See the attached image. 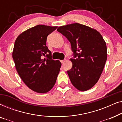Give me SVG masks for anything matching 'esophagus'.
I'll use <instances>...</instances> for the list:
<instances>
[{
	"instance_id": "1",
	"label": "esophagus",
	"mask_w": 122,
	"mask_h": 122,
	"mask_svg": "<svg viewBox=\"0 0 122 122\" xmlns=\"http://www.w3.org/2000/svg\"><path fill=\"white\" fill-rule=\"evenodd\" d=\"M64 61H65V60H61V62L63 64V63H64Z\"/></svg>"
}]
</instances>
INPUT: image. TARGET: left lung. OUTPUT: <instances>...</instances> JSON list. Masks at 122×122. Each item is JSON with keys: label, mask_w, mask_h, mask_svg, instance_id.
I'll list each match as a JSON object with an SVG mask.
<instances>
[{"label": "left lung", "mask_w": 122, "mask_h": 122, "mask_svg": "<svg viewBox=\"0 0 122 122\" xmlns=\"http://www.w3.org/2000/svg\"><path fill=\"white\" fill-rule=\"evenodd\" d=\"M57 31L67 38L73 52L72 68L67 71L71 84L81 91L91 89L99 80L107 59L102 36L79 23L59 26Z\"/></svg>", "instance_id": "1"}]
</instances>
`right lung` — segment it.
I'll list each match as a JSON object with an SVG mask.
<instances>
[{
  "label": "right lung",
  "instance_id": "1",
  "mask_svg": "<svg viewBox=\"0 0 122 122\" xmlns=\"http://www.w3.org/2000/svg\"><path fill=\"white\" fill-rule=\"evenodd\" d=\"M56 28L38 25L23 32L15 41L12 56L16 71L23 82L37 93L51 89L61 67V61L51 59L46 46L48 36Z\"/></svg>",
  "mask_w": 122,
  "mask_h": 122
}]
</instances>
